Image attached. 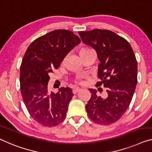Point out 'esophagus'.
I'll use <instances>...</instances> for the list:
<instances>
[{"mask_svg":"<svg viewBox=\"0 0 152 152\" xmlns=\"http://www.w3.org/2000/svg\"><path fill=\"white\" fill-rule=\"evenodd\" d=\"M80 90H81L80 88H74V89L73 90V94H77V93H78Z\"/></svg>","mask_w":152,"mask_h":152,"instance_id":"1","label":"esophagus"}]
</instances>
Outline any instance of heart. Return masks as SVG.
I'll return each mask as SVG.
<instances>
[{
  "label": "heart",
  "mask_w": 152,
  "mask_h": 152,
  "mask_svg": "<svg viewBox=\"0 0 152 152\" xmlns=\"http://www.w3.org/2000/svg\"><path fill=\"white\" fill-rule=\"evenodd\" d=\"M90 50V49L89 48H83L81 49V50H80V52H79V53H84L86 52H88V51H89ZM83 77V76H79L77 78V81H78V82H81V78Z\"/></svg>",
  "instance_id": "heart-1"
}]
</instances>
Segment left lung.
Listing matches in <instances>:
<instances>
[{
  "mask_svg": "<svg viewBox=\"0 0 152 152\" xmlns=\"http://www.w3.org/2000/svg\"><path fill=\"white\" fill-rule=\"evenodd\" d=\"M83 43L97 53L100 64L96 86L106 88L102 99L89 89L91 98L86 105L89 118L99 124L109 125L120 120L130 105L137 83V62L132 48L123 37L108 30L79 31ZM99 90V89H98Z\"/></svg>",
  "mask_w": 152,
  "mask_h": 152,
  "instance_id": "8db88e82",
  "label": "left lung"
}]
</instances>
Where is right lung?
Returning <instances> with one entry per match:
<instances>
[{
	"mask_svg": "<svg viewBox=\"0 0 152 152\" xmlns=\"http://www.w3.org/2000/svg\"><path fill=\"white\" fill-rule=\"evenodd\" d=\"M80 42L70 30H56L32 41L26 51L20 72L21 94L30 116L42 126H55L66 118L72 90L49 92V74Z\"/></svg>",
	"mask_w": 152,
	"mask_h": 152,
	"instance_id": "1",
	"label": "right lung"
}]
</instances>
